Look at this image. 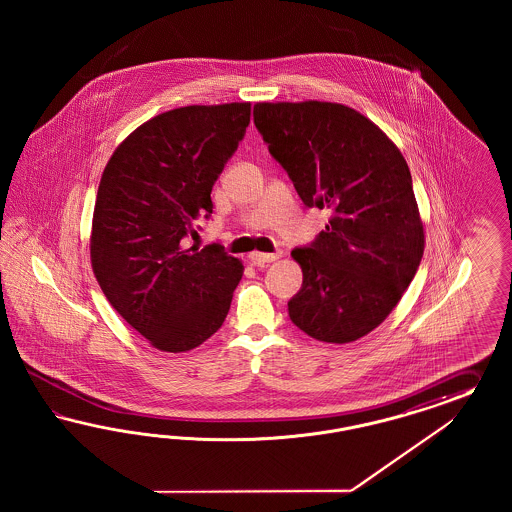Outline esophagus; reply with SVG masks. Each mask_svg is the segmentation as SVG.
Wrapping results in <instances>:
<instances>
[{
  "label": "esophagus",
  "mask_w": 512,
  "mask_h": 512,
  "mask_svg": "<svg viewBox=\"0 0 512 512\" xmlns=\"http://www.w3.org/2000/svg\"><path fill=\"white\" fill-rule=\"evenodd\" d=\"M279 257H281V251H276V253H259V251H253V253L249 255V261H251L253 266H264L266 263L278 261Z\"/></svg>",
  "instance_id": "esophagus-1"
}]
</instances>
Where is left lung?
<instances>
[{"instance_id":"left-lung-1","label":"left lung","mask_w":512,"mask_h":512,"mask_svg":"<svg viewBox=\"0 0 512 512\" xmlns=\"http://www.w3.org/2000/svg\"><path fill=\"white\" fill-rule=\"evenodd\" d=\"M253 122L325 231L293 249L302 287L289 317L326 343L372 332L400 302L424 253L409 167L387 135L338 103H257Z\"/></svg>"}]
</instances>
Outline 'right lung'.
<instances>
[{
  "label": "right lung",
  "mask_w": 512,
  "mask_h": 512,
  "mask_svg": "<svg viewBox=\"0 0 512 512\" xmlns=\"http://www.w3.org/2000/svg\"><path fill=\"white\" fill-rule=\"evenodd\" d=\"M251 105L169 110L110 157L93 210L92 266L112 308L154 347L182 353L223 325L244 266L221 244L189 248Z\"/></svg>",
  "instance_id": "obj_1"
}]
</instances>
